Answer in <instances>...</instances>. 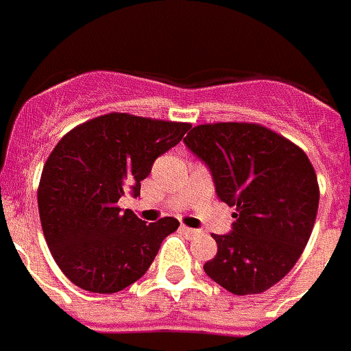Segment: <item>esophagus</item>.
<instances>
[{
	"label": "esophagus",
	"mask_w": 351,
	"mask_h": 351,
	"mask_svg": "<svg viewBox=\"0 0 351 351\" xmlns=\"http://www.w3.org/2000/svg\"><path fill=\"white\" fill-rule=\"evenodd\" d=\"M182 231H184L187 237H197L201 233L199 230H194V228H187V226H182Z\"/></svg>",
	"instance_id": "34e87169"
}]
</instances>
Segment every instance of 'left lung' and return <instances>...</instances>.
<instances>
[{
    "label": "left lung",
    "mask_w": 351,
    "mask_h": 351,
    "mask_svg": "<svg viewBox=\"0 0 351 351\" xmlns=\"http://www.w3.org/2000/svg\"><path fill=\"white\" fill-rule=\"evenodd\" d=\"M184 143L210 167L219 199L237 206L231 233L213 234L206 276L234 295L263 293L307 245L319 201L315 167L302 148L258 123L197 125Z\"/></svg>",
    "instance_id": "8db88e82"
}]
</instances>
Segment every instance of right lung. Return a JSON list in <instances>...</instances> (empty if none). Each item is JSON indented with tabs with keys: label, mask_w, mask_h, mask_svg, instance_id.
<instances>
[{
	"label": "right lung",
	"mask_w": 351,
	"mask_h": 351,
	"mask_svg": "<svg viewBox=\"0 0 351 351\" xmlns=\"http://www.w3.org/2000/svg\"><path fill=\"white\" fill-rule=\"evenodd\" d=\"M191 129L182 121L109 112L66 132L44 164L38 213L49 251L79 288L117 293L150 268L175 217L146 224L118 199L134 196L158 155Z\"/></svg>",
	"instance_id": "1"
}]
</instances>
